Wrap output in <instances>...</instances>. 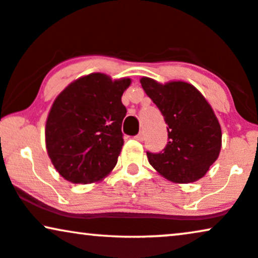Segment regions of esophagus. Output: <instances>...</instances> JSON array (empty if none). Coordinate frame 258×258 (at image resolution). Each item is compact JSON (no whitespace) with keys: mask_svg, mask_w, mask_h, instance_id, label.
Listing matches in <instances>:
<instances>
[{"mask_svg":"<svg viewBox=\"0 0 258 258\" xmlns=\"http://www.w3.org/2000/svg\"><path fill=\"white\" fill-rule=\"evenodd\" d=\"M135 138L137 139V140H139V142H143V140L145 139V135H144V132H139L138 135H137Z\"/></svg>","mask_w":258,"mask_h":258,"instance_id":"34e87169","label":"esophagus"}]
</instances>
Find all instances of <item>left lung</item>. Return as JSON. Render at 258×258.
Returning a JSON list of instances; mask_svg holds the SVG:
<instances>
[{
	"label": "left lung",
	"instance_id": "8db88e82",
	"mask_svg": "<svg viewBox=\"0 0 258 258\" xmlns=\"http://www.w3.org/2000/svg\"><path fill=\"white\" fill-rule=\"evenodd\" d=\"M143 89L158 107L168 125L163 152H146L152 168L175 183H191L204 177L219 157L221 127L205 96L191 84H164L140 78Z\"/></svg>",
	"mask_w": 258,
	"mask_h": 258
}]
</instances>
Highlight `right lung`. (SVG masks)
<instances>
[{"label": "right lung", "instance_id": "add662e5", "mask_svg": "<svg viewBox=\"0 0 258 258\" xmlns=\"http://www.w3.org/2000/svg\"><path fill=\"white\" fill-rule=\"evenodd\" d=\"M131 78L94 73L77 78L56 97L45 126L52 164L71 183H94L118 162L126 107L121 96Z\"/></svg>", "mask_w": 258, "mask_h": 258}]
</instances>
